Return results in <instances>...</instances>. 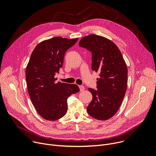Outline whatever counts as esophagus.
I'll return each mask as SVG.
<instances>
[{"mask_svg": "<svg viewBox=\"0 0 156 156\" xmlns=\"http://www.w3.org/2000/svg\"><path fill=\"white\" fill-rule=\"evenodd\" d=\"M79 87H80V90L81 91H83L84 90V87L83 86H82V85L79 86Z\"/></svg>", "mask_w": 156, "mask_h": 156, "instance_id": "34e87169", "label": "esophagus"}]
</instances>
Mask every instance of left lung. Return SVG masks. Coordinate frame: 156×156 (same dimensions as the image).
Listing matches in <instances>:
<instances>
[{"instance_id": "1", "label": "left lung", "mask_w": 156, "mask_h": 156, "mask_svg": "<svg viewBox=\"0 0 156 156\" xmlns=\"http://www.w3.org/2000/svg\"><path fill=\"white\" fill-rule=\"evenodd\" d=\"M79 46L92 54V70L99 73L97 90L89 88L93 99L87 107L92 117L106 120L118 111L124 98L128 81L125 62L118 47L104 37L91 34L83 37Z\"/></svg>"}]
</instances>
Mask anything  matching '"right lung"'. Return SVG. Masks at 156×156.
<instances>
[{"label": "right lung", "mask_w": 156, "mask_h": 156, "mask_svg": "<svg viewBox=\"0 0 156 156\" xmlns=\"http://www.w3.org/2000/svg\"><path fill=\"white\" fill-rule=\"evenodd\" d=\"M60 36L45 40L36 46L26 69V81L31 102L44 119L54 121L67 112V99L80 91L76 84L56 82L66 51L77 42Z\"/></svg>", "instance_id": "right-lung-1"}]
</instances>
